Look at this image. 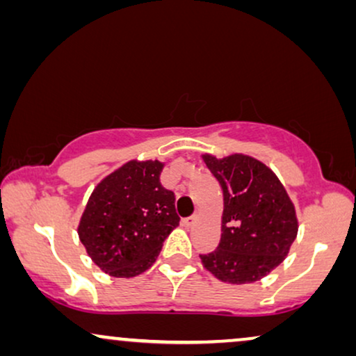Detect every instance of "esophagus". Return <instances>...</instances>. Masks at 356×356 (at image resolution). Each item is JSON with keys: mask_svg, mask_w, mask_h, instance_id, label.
<instances>
[{"mask_svg": "<svg viewBox=\"0 0 356 356\" xmlns=\"http://www.w3.org/2000/svg\"><path fill=\"white\" fill-rule=\"evenodd\" d=\"M194 222H196V217H186V218H183L181 223L184 227H193Z\"/></svg>", "mask_w": 356, "mask_h": 356, "instance_id": "esophagus-1", "label": "esophagus"}]
</instances>
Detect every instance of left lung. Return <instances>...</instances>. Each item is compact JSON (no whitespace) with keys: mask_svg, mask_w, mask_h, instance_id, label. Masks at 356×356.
I'll list each match as a JSON object with an SVG mask.
<instances>
[{"mask_svg":"<svg viewBox=\"0 0 356 356\" xmlns=\"http://www.w3.org/2000/svg\"><path fill=\"white\" fill-rule=\"evenodd\" d=\"M202 160L223 191L220 243L199 256L204 269L232 285L261 280L284 262L295 241L293 202L277 175L251 155L202 154Z\"/></svg>","mask_w":356,"mask_h":356,"instance_id":"1","label":"left lung"}]
</instances>
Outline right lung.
<instances>
[{
	"label": "right lung",
	"mask_w": 356,
	"mask_h": 356,
	"mask_svg": "<svg viewBox=\"0 0 356 356\" xmlns=\"http://www.w3.org/2000/svg\"><path fill=\"white\" fill-rule=\"evenodd\" d=\"M163 167L160 160H129L92 191L77 235L105 274L120 279L143 274L179 225L175 194L160 183Z\"/></svg>",
	"instance_id": "obj_1"
}]
</instances>
